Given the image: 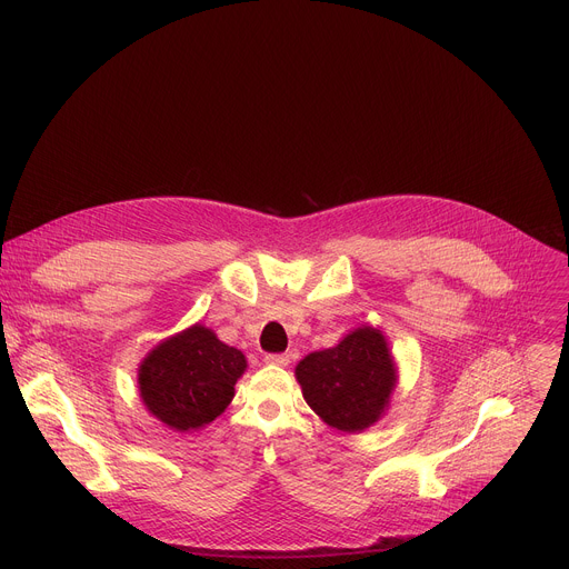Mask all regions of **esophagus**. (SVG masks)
I'll list each match as a JSON object with an SVG mask.
<instances>
[{"label":"esophagus","instance_id":"34e87169","mask_svg":"<svg viewBox=\"0 0 569 569\" xmlns=\"http://www.w3.org/2000/svg\"><path fill=\"white\" fill-rule=\"evenodd\" d=\"M266 362H268V365H277V367H288L290 358H288L286 353H268V356H266Z\"/></svg>","mask_w":569,"mask_h":569}]
</instances>
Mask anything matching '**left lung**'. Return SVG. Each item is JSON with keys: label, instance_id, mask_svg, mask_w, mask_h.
I'll return each instance as SVG.
<instances>
[{"label": "left lung", "instance_id": "8db88e82", "mask_svg": "<svg viewBox=\"0 0 569 569\" xmlns=\"http://www.w3.org/2000/svg\"><path fill=\"white\" fill-rule=\"evenodd\" d=\"M295 376L310 410L331 428L362 432L387 410L396 365L378 329L360 327L338 347L306 356Z\"/></svg>", "mask_w": 569, "mask_h": 569}]
</instances>
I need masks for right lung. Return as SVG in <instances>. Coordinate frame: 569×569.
<instances>
[{"label": "right lung", "instance_id": "right-lung-1", "mask_svg": "<svg viewBox=\"0 0 569 569\" xmlns=\"http://www.w3.org/2000/svg\"><path fill=\"white\" fill-rule=\"evenodd\" d=\"M246 369V356L196 323L141 360L139 396L148 412L171 430H200L224 412Z\"/></svg>", "mask_w": 569, "mask_h": 569}]
</instances>
